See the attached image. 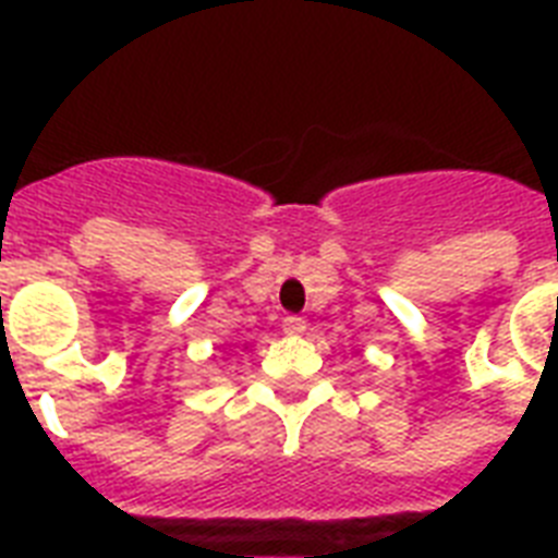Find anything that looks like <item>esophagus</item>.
Segmentation results:
<instances>
[{
  "instance_id": "obj_1",
  "label": "esophagus",
  "mask_w": 558,
  "mask_h": 558,
  "mask_svg": "<svg viewBox=\"0 0 558 558\" xmlns=\"http://www.w3.org/2000/svg\"><path fill=\"white\" fill-rule=\"evenodd\" d=\"M283 330H287V332H304L306 322L301 318V315H287V318H283Z\"/></svg>"
}]
</instances>
